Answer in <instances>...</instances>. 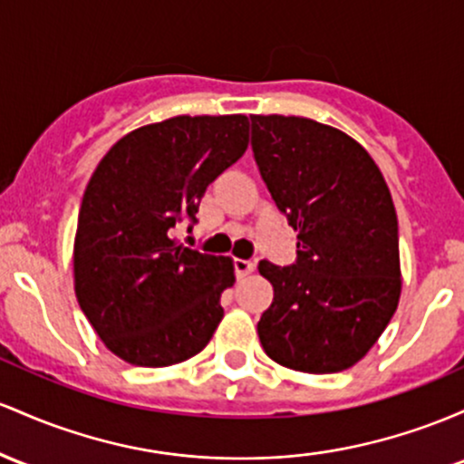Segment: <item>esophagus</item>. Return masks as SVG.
Segmentation results:
<instances>
[{
  "label": "esophagus",
  "mask_w": 464,
  "mask_h": 464,
  "mask_svg": "<svg viewBox=\"0 0 464 464\" xmlns=\"http://www.w3.org/2000/svg\"><path fill=\"white\" fill-rule=\"evenodd\" d=\"M256 269V263L254 260H243V258H237L234 260V272H237L238 278H246Z\"/></svg>",
  "instance_id": "1"
}]
</instances>
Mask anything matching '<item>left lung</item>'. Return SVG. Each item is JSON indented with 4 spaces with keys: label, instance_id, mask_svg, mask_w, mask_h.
I'll return each mask as SVG.
<instances>
[{
    "label": "left lung",
    "instance_id": "obj_1",
    "mask_svg": "<svg viewBox=\"0 0 464 464\" xmlns=\"http://www.w3.org/2000/svg\"><path fill=\"white\" fill-rule=\"evenodd\" d=\"M249 118L260 177L298 232L294 265L258 263L274 287L258 322L260 344L291 371H346L374 346L399 304L392 195L368 150L340 129L278 113Z\"/></svg>",
    "mask_w": 464,
    "mask_h": 464
}]
</instances>
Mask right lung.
<instances>
[{"instance_id":"obj_1","label":"right lung","mask_w":464,"mask_h":464,"mask_svg":"<svg viewBox=\"0 0 464 464\" xmlns=\"http://www.w3.org/2000/svg\"><path fill=\"white\" fill-rule=\"evenodd\" d=\"M249 120L175 116L120 138L93 170L74 238V291L109 351L162 368L201 353L234 285L230 256L184 247L208 184L246 153Z\"/></svg>"}]
</instances>
